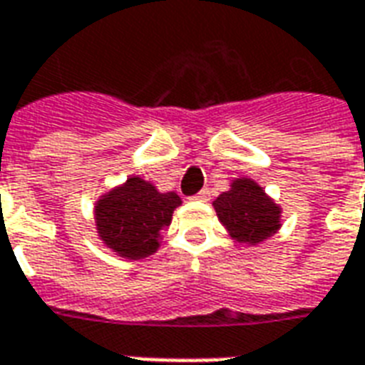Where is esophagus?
<instances>
[{"label":"esophagus","instance_id":"esophagus-1","mask_svg":"<svg viewBox=\"0 0 365 365\" xmlns=\"http://www.w3.org/2000/svg\"><path fill=\"white\" fill-rule=\"evenodd\" d=\"M192 198L200 200V202H205V200H210V190H207V188H204V190H200L198 194H194Z\"/></svg>","mask_w":365,"mask_h":365}]
</instances>
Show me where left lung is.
<instances>
[{
	"mask_svg": "<svg viewBox=\"0 0 365 365\" xmlns=\"http://www.w3.org/2000/svg\"><path fill=\"white\" fill-rule=\"evenodd\" d=\"M213 207L231 237L242 245H257L281 227V207L250 179L235 180Z\"/></svg>",
	"mask_w": 365,
	"mask_h": 365,
	"instance_id": "8db88e82",
	"label": "left lung"
}]
</instances>
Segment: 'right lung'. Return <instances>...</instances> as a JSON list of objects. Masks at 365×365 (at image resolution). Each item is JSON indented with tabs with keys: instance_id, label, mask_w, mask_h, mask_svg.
<instances>
[{
	"instance_id": "obj_1",
	"label": "right lung",
	"mask_w": 365,
	"mask_h": 365,
	"mask_svg": "<svg viewBox=\"0 0 365 365\" xmlns=\"http://www.w3.org/2000/svg\"><path fill=\"white\" fill-rule=\"evenodd\" d=\"M180 198L175 192H158L152 182L130 177L96 205L98 235L117 254L140 259L158 250V238L169 227Z\"/></svg>"
}]
</instances>
